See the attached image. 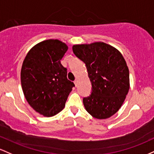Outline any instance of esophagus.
<instances>
[{
  "instance_id": "obj_1",
  "label": "esophagus",
  "mask_w": 154,
  "mask_h": 154,
  "mask_svg": "<svg viewBox=\"0 0 154 154\" xmlns=\"http://www.w3.org/2000/svg\"><path fill=\"white\" fill-rule=\"evenodd\" d=\"M78 83H79V82H78V80H77V79H75V80L74 81V84H75V86H77V85H78Z\"/></svg>"
}]
</instances>
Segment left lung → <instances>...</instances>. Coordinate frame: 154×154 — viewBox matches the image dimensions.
I'll return each mask as SVG.
<instances>
[{"label": "left lung", "mask_w": 154, "mask_h": 154, "mask_svg": "<svg viewBox=\"0 0 154 154\" xmlns=\"http://www.w3.org/2000/svg\"><path fill=\"white\" fill-rule=\"evenodd\" d=\"M72 51L86 64L92 86L83 99L85 109L98 119L110 118L119 110L129 89V72L123 55L104 42L75 44Z\"/></svg>", "instance_id": "8db88e82"}]
</instances>
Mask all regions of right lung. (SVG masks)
<instances>
[{
    "instance_id": "add662e5",
    "label": "right lung",
    "mask_w": 154,
    "mask_h": 154,
    "mask_svg": "<svg viewBox=\"0 0 154 154\" xmlns=\"http://www.w3.org/2000/svg\"><path fill=\"white\" fill-rule=\"evenodd\" d=\"M68 49L60 40H46L31 48L22 63L21 84L25 99L45 117L63 110L75 86L67 79V69L60 62Z\"/></svg>"
}]
</instances>
